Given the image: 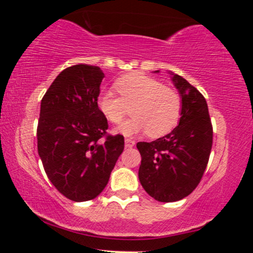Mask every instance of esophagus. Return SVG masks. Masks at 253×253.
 I'll return each mask as SVG.
<instances>
[{
  "mask_svg": "<svg viewBox=\"0 0 253 253\" xmlns=\"http://www.w3.org/2000/svg\"><path fill=\"white\" fill-rule=\"evenodd\" d=\"M135 141L132 140V139L129 138H126L125 139V146H126V149H132L133 146H134Z\"/></svg>",
  "mask_w": 253,
  "mask_h": 253,
  "instance_id": "esophagus-1",
  "label": "esophagus"
}]
</instances>
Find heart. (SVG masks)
Instances as JSON below:
<instances>
[{"label":"heart","instance_id":"b5f03b06","mask_svg":"<svg viewBox=\"0 0 253 253\" xmlns=\"http://www.w3.org/2000/svg\"><path fill=\"white\" fill-rule=\"evenodd\" d=\"M117 96L102 91L97 97L100 112L113 124H120L132 106L133 118L115 128V132L130 136L147 132L151 136H162L178 124L182 100L173 89L161 81L143 74H130L115 82Z\"/></svg>","mask_w":253,"mask_h":253}]
</instances>
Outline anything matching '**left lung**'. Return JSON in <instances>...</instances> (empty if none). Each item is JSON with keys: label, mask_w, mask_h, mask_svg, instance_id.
<instances>
[{"label": "left lung", "mask_w": 253, "mask_h": 253, "mask_svg": "<svg viewBox=\"0 0 253 253\" xmlns=\"http://www.w3.org/2000/svg\"><path fill=\"white\" fill-rule=\"evenodd\" d=\"M169 74L182 100L178 126L155 141L136 144L141 155L139 181L145 191L159 202L179 201L195 189L213 144L206 98L187 80Z\"/></svg>", "instance_id": "1"}]
</instances>
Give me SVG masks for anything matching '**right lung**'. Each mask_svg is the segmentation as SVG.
<instances>
[{"label":"right lung","mask_w":253,"mask_h":253,"mask_svg":"<svg viewBox=\"0 0 253 253\" xmlns=\"http://www.w3.org/2000/svg\"><path fill=\"white\" fill-rule=\"evenodd\" d=\"M104 77L98 66L77 64L60 72L43 95L38 153L52 184L75 202L100 195L124 151V136L108 135L97 107Z\"/></svg>","instance_id":"add662e5"}]
</instances>
